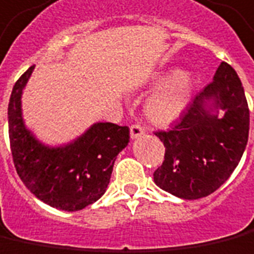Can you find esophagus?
<instances>
[{
    "label": "esophagus",
    "instance_id": "obj_1",
    "mask_svg": "<svg viewBox=\"0 0 254 254\" xmlns=\"http://www.w3.org/2000/svg\"><path fill=\"white\" fill-rule=\"evenodd\" d=\"M144 133H145L144 127H141V125L134 124V125L130 127V137H132V140L137 139V137H140V136H143Z\"/></svg>",
    "mask_w": 254,
    "mask_h": 254
}]
</instances>
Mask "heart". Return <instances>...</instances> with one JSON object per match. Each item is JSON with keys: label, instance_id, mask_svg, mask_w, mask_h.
I'll use <instances>...</instances> for the list:
<instances>
[{"label": "heart", "instance_id": "b5f03b06", "mask_svg": "<svg viewBox=\"0 0 254 254\" xmlns=\"http://www.w3.org/2000/svg\"><path fill=\"white\" fill-rule=\"evenodd\" d=\"M165 82L145 102V114L157 125H169L180 118L192 92V77L187 70H176L169 77L157 75L152 84Z\"/></svg>", "mask_w": 254, "mask_h": 254}]
</instances>
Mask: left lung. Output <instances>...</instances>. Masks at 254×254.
Segmentation results:
<instances>
[{"mask_svg":"<svg viewBox=\"0 0 254 254\" xmlns=\"http://www.w3.org/2000/svg\"><path fill=\"white\" fill-rule=\"evenodd\" d=\"M155 136L165 145L164 162L154 172L159 189L183 199L214 192L238 166L249 137V107L235 70L221 62L176 125Z\"/></svg>","mask_w":254,"mask_h":254,"instance_id":"1","label":"left lung"}]
</instances>
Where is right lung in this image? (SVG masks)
I'll list each match as a JSON object with an SVG mask.
<instances>
[{"label": "right lung", "mask_w": 254, "mask_h": 254, "mask_svg": "<svg viewBox=\"0 0 254 254\" xmlns=\"http://www.w3.org/2000/svg\"><path fill=\"white\" fill-rule=\"evenodd\" d=\"M34 70L16 81L8 106L10 151L24 186L47 205L65 212L81 210L102 196L115 158L129 143V127L97 122L71 143L49 147L24 125L22 93Z\"/></svg>", "instance_id": "1"}]
</instances>
